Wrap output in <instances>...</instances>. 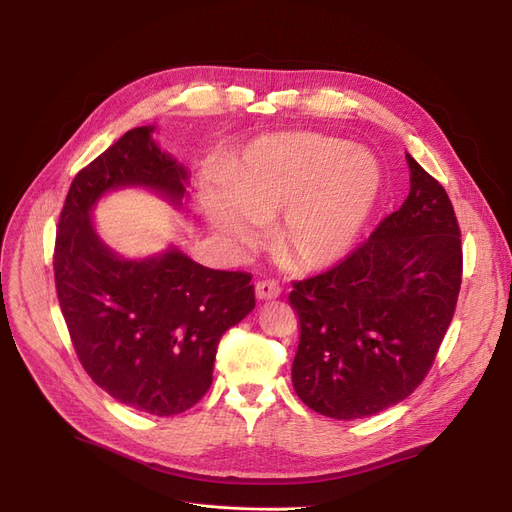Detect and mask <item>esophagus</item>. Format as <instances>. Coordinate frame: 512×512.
<instances>
[{"label":"esophagus","mask_w":512,"mask_h":512,"mask_svg":"<svg viewBox=\"0 0 512 512\" xmlns=\"http://www.w3.org/2000/svg\"><path fill=\"white\" fill-rule=\"evenodd\" d=\"M255 292H257V299L261 301H270V299H278L282 288L278 286V282L274 280H259L255 284Z\"/></svg>","instance_id":"obj_1"}]
</instances>
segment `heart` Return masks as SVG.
<instances>
[{"label":"heart","instance_id":"1","mask_svg":"<svg viewBox=\"0 0 512 512\" xmlns=\"http://www.w3.org/2000/svg\"><path fill=\"white\" fill-rule=\"evenodd\" d=\"M222 191L205 186L207 222L238 242H251L255 222L284 213L282 255L303 270L340 261L382 195V170L371 153L317 132L278 134L253 143L220 172Z\"/></svg>","mask_w":512,"mask_h":512}]
</instances>
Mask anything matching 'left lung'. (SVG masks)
<instances>
[{
	"instance_id": "left-lung-1",
	"label": "left lung",
	"mask_w": 512,
	"mask_h": 512,
	"mask_svg": "<svg viewBox=\"0 0 512 512\" xmlns=\"http://www.w3.org/2000/svg\"><path fill=\"white\" fill-rule=\"evenodd\" d=\"M411 193L351 255L294 282L301 340L294 392L332 419L378 415L432 369L463 276L461 228L444 186L407 153Z\"/></svg>"
}]
</instances>
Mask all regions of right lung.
<instances>
[{
    "instance_id": "1",
    "label": "right lung",
    "mask_w": 512,
    "mask_h": 512,
    "mask_svg": "<svg viewBox=\"0 0 512 512\" xmlns=\"http://www.w3.org/2000/svg\"><path fill=\"white\" fill-rule=\"evenodd\" d=\"M128 130L80 170L60 213L53 274L78 361L122 405L157 417L195 407L213 380L224 332L255 307L247 272L209 270L176 247L145 259L116 255L91 211L114 188H153L182 205L188 172L151 139Z\"/></svg>"
}]
</instances>
